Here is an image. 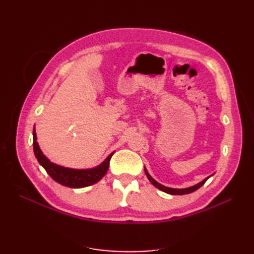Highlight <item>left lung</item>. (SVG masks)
<instances>
[{
	"label": "left lung",
	"instance_id": "1",
	"mask_svg": "<svg viewBox=\"0 0 254 254\" xmlns=\"http://www.w3.org/2000/svg\"><path fill=\"white\" fill-rule=\"evenodd\" d=\"M144 171H145V174H146V176H147V178L149 179V181L153 184V186H155L156 188H158L159 190H163V191H165V193H167V194H171V195H184V194H190V193H193V191H195L196 190H198L199 188H201L203 184L205 183V181L209 179V177H207V178H205L204 180H202L200 183H198V184H196V186H194V187H190V188H188V189H171V188H167V187H164V186H162V184H160V183H158L155 179H152L151 178V176L147 173V171H146V168H144Z\"/></svg>",
	"mask_w": 254,
	"mask_h": 254
}]
</instances>
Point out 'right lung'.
<instances>
[{"label":"right lung","mask_w":254,"mask_h":254,"mask_svg":"<svg viewBox=\"0 0 254 254\" xmlns=\"http://www.w3.org/2000/svg\"><path fill=\"white\" fill-rule=\"evenodd\" d=\"M33 137H34V142H33L34 152L38 162L43 166L44 170L47 171V173L52 177V178L56 182L60 183L61 186L72 188V189L89 187L101 180L106 175L107 171H108L110 159L113 153H111V155L97 167L91 168V170H73V168H67V167L54 164L43 155L42 151L39 148V145L37 143V135H36L35 128L33 131Z\"/></svg>","instance_id":"right-lung-1"}]
</instances>
